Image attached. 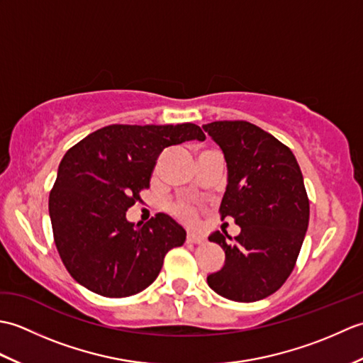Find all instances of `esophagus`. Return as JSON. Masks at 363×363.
<instances>
[{
  "label": "esophagus",
  "instance_id": "obj_1",
  "mask_svg": "<svg viewBox=\"0 0 363 363\" xmlns=\"http://www.w3.org/2000/svg\"><path fill=\"white\" fill-rule=\"evenodd\" d=\"M187 242L189 243H203L204 242V237L195 234V233H189L187 234Z\"/></svg>",
  "mask_w": 363,
  "mask_h": 363
}]
</instances>
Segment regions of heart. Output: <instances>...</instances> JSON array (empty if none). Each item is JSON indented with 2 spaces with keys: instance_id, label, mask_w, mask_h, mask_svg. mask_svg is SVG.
<instances>
[{
  "instance_id": "heart-1",
  "label": "heart",
  "mask_w": 363,
  "mask_h": 363,
  "mask_svg": "<svg viewBox=\"0 0 363 363\" xmlns=\"http://www.w3.org/2000/svg\"><path fill=\"white\" fill-rule=\"evenodd\" d=\"M174 213L179 215V217H182V218H187V220L195 217L194 207H191L190 204H186V203H181V204L174 206Z\"/></svg>"
}]
</instances>
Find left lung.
<instances>
[{
  "label": "left lung",
  "mask_w": 363,
  "mask_h": 363,
  "mask_svg": "<svg viewBox=\"0 0 363 363\" xmlns=\"http://www.w3.org/2000/svg\"><path fill=\"white\" fill-rule=\"evenodd\" d=\"M225 154L228 186L221 218L240 226L234 242L215 230L209 240L226 254L221 269L207 276L209 287L237 303L273 295L295 268L309 226V198L290 148L248 121L203 126Z\"/></svg>",
  "instance_id": "1"
}]
</instances>
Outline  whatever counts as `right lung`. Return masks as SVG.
Returning a JSON list of instances; mask_svg holds the SVG:
<instances>
[{
    "instance_id": "1",
    "label": "right lung",
    "mask_w": 363,
    "mask_h": 363,
    "mask_svg": "<svg viewBox=\"0 0 363 363\" xmlns=\"http://www.w3.org/2000/svg\"><path fill=\"white\" fill-rule=\"evenodd\" d=\"M189 140H206L194 123L111 125L67 151L50 194V218L76 282L101 296L126 298L156 281L165 254L186 242V229L167 213L135 225L126 211L150 187L159 154Z\"/></svg>"
}]
</instances>
